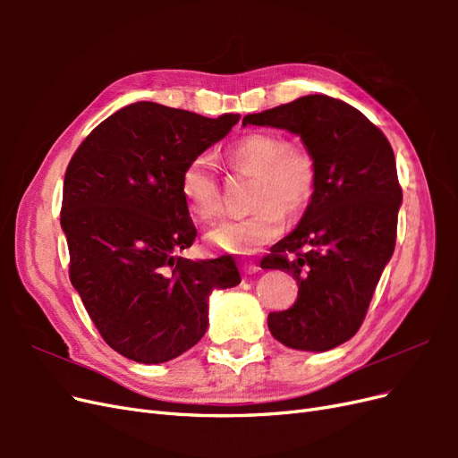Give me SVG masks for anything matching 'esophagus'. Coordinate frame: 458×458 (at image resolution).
Returning <instances> with one entry per match:
<instances>
[{
    "instance_id": "esophagus-1",
    "label": "esophagus",
    "mask_w": 458,
    "mask_h": 458,
    "mask_svg": "<svg viewBox=\"0 0 458 458\" xmlns=\"http://www.w3.org/2000/svg\"><path fill=\"white\" fill-rule=\"evenodd\" d=\"M242 271L246 275H254V273L259 271V266H258V263H254V261H244L242 263Z\"/></svg>"
}]
</instances>
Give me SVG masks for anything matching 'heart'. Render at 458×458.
<instances>
[{
  "label": "heart",
  "mask_w": 458,
  "mask_h": 458,
  "mask_svg": "<svg viewBox=\"0 0 458 458\" xmlns=\"http://www.w3.org/2000/svg\"><path fill=\"white\" fill-rule=\"evenodd\" d=\"M225 160L234 174L254 179V212L241 219L219 221L206 233V241L221 252L252 254L279 237L283 216L293 219L308 210L318 183L317 158L306 145L288 141L279 131L261 130L234 141ZM179 192L199 224H210L224 210L219 179L204 157L185 165L179 175Z\"/></svg>",
  "instance_id": "b5f03b06"
}]
</instances>
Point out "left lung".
Returning <instances> with one entry per match:
<instances>
[{
    "label": "left lung",
    "mask_w": 458,
    "mask_h": 458,
    "mask_svg": "<svg viewBox=\"0 0 458 458\" xmlns=\"http://www.w3.org/2000/svg\"><path fill=\"white\" fill-rule=\"evenodd\" d=\"M242 123L301 137L317 158V192L300 225L271 246L261 269L298 281L290 310L273 311L275 340L303 352H327L363 325L397 237L401 191L390 141L357 108L327 95L246 114Z\"/></svg>",
    "instance_id": "8db88e82"
}]
</instances>
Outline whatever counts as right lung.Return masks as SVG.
Masks as SVG:
<instances>
[{"label": "right lung", "mask_w": 458, "mask_h": 458, "mask_svg": "<svg viewBox=\"0 0 458 458\" xmlns=\"http://www.w3.org/2000/svg\"><path fill=\"white\" fill-rule=\"evenodd\" d=\"M239 118L140 101L103 120L68 162V275L103 340L131 361L165 363L192 348L212 290L241 283L231 256H177L197 237L179 175Z\"/></svg>", "instance_id": "1"}]
</instances>
